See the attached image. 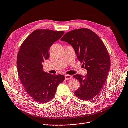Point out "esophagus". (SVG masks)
<instances>
[{
	"instance_id": "esophagus-1",
	"label": "esophagus",
	"mask_w": 128,
	"mask_h": 128,
	"mask_svg": "<svg viewBox=\"0 0 128 128\" xmlns=\"http://www.w3.org/2000/svg\"><path fill=\"white\" fill-rule=\"evenodd\" d=\"M65 78L66 80H68L69 79H71L72 78V76L69 75H66L65 76Z\"/></svg>"
}]
</instances>
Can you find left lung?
I'll list each match as a JSON object with an SVG mask.
<instances>
[{
	"label": "left lung",
	"instance_id": "obj_1",
	"mask_svg": "<svg viewBox=\"0 0 128 128\" xmlns=\"http://www.w3.org/2000/svg\"><path fill=\"white\" fill-rule=\"evenodd\" d=\"M74 48L77 57L88 71L87 74L74 75L80 88L74 92L83 100H90L98 95L106 81L110 68L108 52L100 38L92 30L82 28L71 30L61 39Z\"/></svg>",
	"mask_w": 128,
	"mask_h": 128
}]
</instances>
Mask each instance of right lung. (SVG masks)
Returning <instances> with one entry per match:
<instances>
[{"mask_svg":"<svg viewBox=\"0 0 128 128\" xmlns=\"http://www.w3.org/2000/svg\"><path fill=\"white\" fill-rule=\"evenodd\" d=\"M64 34V31L36 30L20 46L17 57L18 76L28 95L37 102L51 100L59 84L65 80L63 75L44 72L42 65L45 59L49 58L51 46Z\"/></svg>","mask_w":128,"mask_h":128,"instance_id":"1","label":"right lung"}]
</instances>
